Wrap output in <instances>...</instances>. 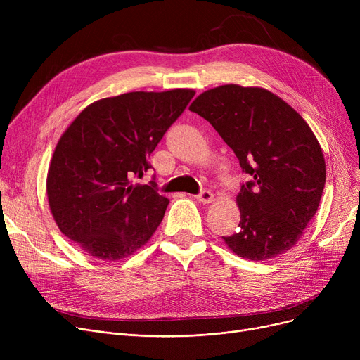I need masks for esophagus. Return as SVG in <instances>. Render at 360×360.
Wrapping results in <instances>:
<instances>
[{"label": "esophagus", "instance_id": "esophagus-1", "mask_svg": "<svg viewBox=\"0 0 360 360\" xmlns=\"http://www.w3.org/2000/svg\"><path fill=\"white\" fill-rule=\"evenodd\" d=\"M195 198H197L198 201H201V202L207 204V202H212V201H213L214 195H213V193H212V191H209V190H202L198 195H195Z\"/></svg>", "mask_w": 360, "mask_h": 360}]
</instances>
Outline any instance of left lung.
Instances as JSON below:
<instances>
[{
  "instance_id": "1",
  "label": "left lung",
  "mask_w": 360,
  "mask_h": 360,
  "mask_svg": "<svg viewBox=\"0 0 360 360\" xmlns=\"http://www.w3.org/2000/svg\"><path fill=\"white\" fill-rule=\"evenodd\" d=\"M190 110L214 127L251 178L236 197L238 233L223 236L224 242L251 261L289 251L315 216L326 185L324 155L309 125L261 87L207 90Z\"/></svg>"
}]
</instances>
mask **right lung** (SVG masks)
I'll use <instances>...</instances> for the list:
<instances>
[{
    "mask_svg": "<svg viewBox=\"0 0 360 360\" xmlns=\"http://www.w3.org/2000/svg\"><path fill=\"white\" fill-rule=\"evenodd\" d=\"M190 89L131 91L89 105L61 136L46 193L60 231L89 255L117 261L136 252L160 224L169 200L158 184H132L194 98Z\"/></svg>",
    "mask_w": 360,
    "mask_h": 360,
    "instance_id": "obj_1",
    "label": "right lung"
}]
</instances>
